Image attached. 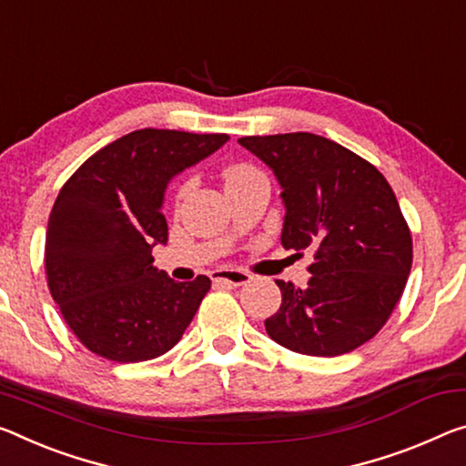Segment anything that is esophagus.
<instances>
[{"mask_svg": "<svg viewBox=\"0 0 466 466\" xmlns=\"http://www.w3.org/2000/svg\"><path fill=\"white\" fill-rule=\"evenodd\" d=\"M211 279L216 284H228V286H242L250 282V273L240 269H216L211 273Z\"/></svg>", "mask_w": 466, "mask_h": 466, "instance_id": "esophagus-1", "label": "esophagus"}]
</instances>
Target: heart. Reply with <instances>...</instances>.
<instances>
[{"label":"heart","instance_id":"heart-1","mask_svg":"<svg viewBox=\"0 0 466 466\" xmlns=\"http://www.w3.org/2000/svg\"><path fill=\"white\" fill-rule=\"evenodd\" d=\"M253 172H255V169L250 167V166H232V167L226 169L224 178H226V184H232V182H236V180L247 178V176L253 174ZM187 190H188V187H182V188H180V197L187 195Z\"/></svg>","mask_w":466,"mask_h":466}]
</instances>
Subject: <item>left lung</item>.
<instances>
[{
    "label": "left lung",
    "instance_id": "8db88e82",
    "mask_svg": "<svg viewBox=\"0 0 466 466\" xmlns=\"http://www.w3.org/2000/svg\"><path fill=\"white\" fill-rule=\"evenodd\" d=\"M238 143L282 187V247L313 253L305 288L276 279L282 305L265 319L269 338L309 357L359 349L390 319L412 265L410 230L392 187L367 159L311 132Z\"/></svg>",
    "mask_w": 466,
    "mask_h": 466
}]
</instances>
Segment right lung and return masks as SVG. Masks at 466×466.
<instances>
[{
    "mask_svg": "<svg viewBox=\"0 0 466 466\" xmlns=\"http://www.w3.org/2000/svg\"><path fill=\"white\" fill-rule=\"evenodd\" d=\"M228 138L135 130L91 155L62 187L46 236L47 286L91 352L116 363L149 360L193 321L211 279L176 282L153 268L151 248L167 242V182Z\"/></svg>",
    "mask_w": 466,
    "mask_h": 466,
    "instance_id": "1",
    "label": "right lung"
}]
</instances>
